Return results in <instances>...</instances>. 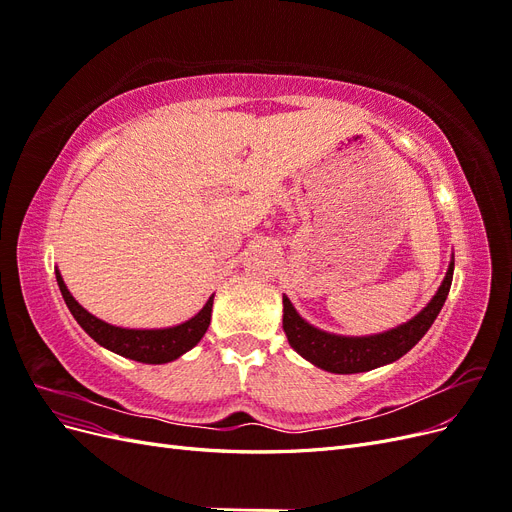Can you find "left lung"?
<instances>
[{"label": "left lung", "instance_id": "left-lung-1", "mask_svg": "<svg viewBox=\"0 0 512 512\" xmlns=\"http://www.w3.org/2000/svg\"><path fill=\"white\" fill-rule=\"evenodd\" d=\"M455 271V256H451V265L444 275V280L433 294L431 301L408 322L399 327L376 333V335H337L322 331L314 324H309L299 316L297 309L284 294V331L288 344L297 350L305 361L312 365L331 371V374H361V371L376 369L401 359L410 352L421 337L429 331L433 320L438 318L440 309L448 297Z\"/></svg>", "mask_w": 512, "mask_h": 512}]
</instances>
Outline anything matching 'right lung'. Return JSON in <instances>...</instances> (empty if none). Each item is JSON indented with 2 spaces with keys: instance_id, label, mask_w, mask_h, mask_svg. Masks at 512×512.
<instances>
[{
  "instance_id": "add662e5",
  "label": "right lung",
  "mask_w": 512,
  "mask_h": 512,
  "mask_svg": "<svg viewBox=\"0 0 512 512\" xmlns=\"http://www.w3.org/2000/svg\"><path fill=\"white\" fill-rule=\"evenodd\" d=\"M55 277L61 290V297H64L74 320L81 324V329L102 348L111 350L119 356H126V359H132L138 363H149V365L170 363L179 359L181 354L192 350L209 329L215 294H211L209 301L203 305V309H200L196 316H192L190 320H185L181 324H175V327L123 329L96 318L94 314H89L87 309L72 297L64 277H61L57 269H55Z\"/></svg>"
}]
</instances>
